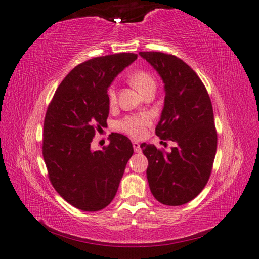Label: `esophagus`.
Instances as JSON below:
<instances>
[{"label": "esophagus", "mask_w": 259, "mask_h": 259, "mask_svg": "<svg viewBox=\"0 0 259 259\" xmlns=\"http://www.w3.org/2000/svg\"><path fill=\"white\" fill-rule=\"evenodd\" d=\"M132 146H134L135 149V152H141V149H140V144L138 141H132Z\"/></svg>", "instance_id": "obj_1"}]
</instances>
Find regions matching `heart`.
I'll return each instance as SVG.
<instances>
[{"instance_id": "heart-1", "label": "heart", "mask_w": 259, "mask_h": 259, "mask_svg": "<svg viewBox=\"0 0 259 259\" xmlns=\"http://www.w3.org/2000/svg\"><path fill=\"white\" fill-rule=\"evenodd\" d=\"M131 85L134 86L141 95L147 94L149 90H155V81L152 75L147 70L139 69L131 73L129 76ZM108 100L110 105H115L117 100L115 87H110L108 90ZM151 124V116L149 113H142L137 116H128L118 122V129L134 138H141L146 135L147 127Z\"/></svg>"}]
</instances>
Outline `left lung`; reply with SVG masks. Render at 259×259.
Returning a JSON list of instances; mask_svg holds the SVG:
<instances>
[{
  "label": "left lung",
  "mask_w": 259,
  "mask_h": 259,
  "mask_svg": "<svg viewBox=\"0 0 259 259\" xmlns=\"http://www.w3.org/2000/svg\"><path fill=\"white\" fill-rule=\"evenodd\" d=\"M139 55L164 83V106L155 135L176 142L170 152L142 144L150 190L164 205H183L201 193L211 176L218 146L212 102L195 71L182 59L160 52Z\"/></svg>",
  "instance_id": "obj_1"
}]
</instances>
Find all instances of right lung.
I'll return each mask as SVG.
<instances>
[{"label":"right lung","mask_w":259,"mask_h":259,"mask_svg":"<svg viewBox=\"0 0 259 259\" xmlns=\"http://www.w3.org/2000/svg\"><path fill=\"white\" fill-rule=\"evenodd\" d=\"M137 57L120 53L79 64L64 78L47 108L43 157L48 178L57 193L81 211L109 205L134 153L131 141L120 134L102 150L94 151L90 143L109 115L108 87Z\"/></svg>","instance_id":"obj_1"}]
</instances>
